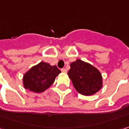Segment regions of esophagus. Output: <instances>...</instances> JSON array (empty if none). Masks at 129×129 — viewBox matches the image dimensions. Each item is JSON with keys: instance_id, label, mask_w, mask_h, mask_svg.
Wrapping results in <instances>:
<instances>
[{"instance_id": "34e87169", "label": "esophagus", "mask_w": 129, "mask_h": 129, "mask_svg": "<svg viewBox=\"0 0 129 129\" xmlns=\"http://www.w3.org/2000/svg\"><path fill=\"white\" fill-rule=\"evenodd\" d=\"M61 71H62V72H63V73H66V71H66V69H61Z\"/></svg>"}]
</instances>
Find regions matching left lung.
<instances>
[{"label":"left lung","instance_id":"obj_1","mask_svg":"<svg viewBox=\"0 0 129 129\" xmlns=\"http://www.w3.org/2000/svg\"><path fill=\"white\" fill-rule=\"evenodd\" d=\"M68 75L77 92L83 95H92L103 84L102 76L93 66L81 60L71 63Z\"/></svg>","mask_w":129,"mask_h":129}]
</instances>
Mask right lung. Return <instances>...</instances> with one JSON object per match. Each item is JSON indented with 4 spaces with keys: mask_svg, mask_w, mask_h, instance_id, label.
<instances>
[{
    "mask_svg": "<svg viewBox=\"0 0 129 129\" xmlns=\"http://www.w3.org/2000/svg\"><path fill=\"white\" fill-rule=\"evenodd\" d=\"M60 73V70L56 66H51L48 63L40 62L24 74V86L25 89L34 92H42L53 84L55 77Z\"/></svg>",
    "mask_w": 129,
    "mask_h": 129,
    "instance_id": "right-lung-1",
    "label": "right lung"
}]
</instances>
